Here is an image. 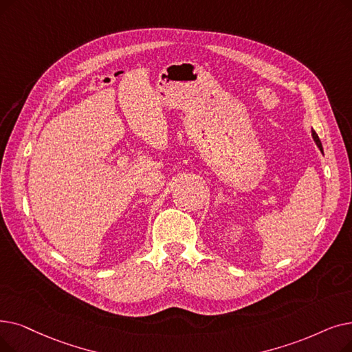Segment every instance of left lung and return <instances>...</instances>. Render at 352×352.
I'll use <instances>...</instances> for the list:
<instances>
[{"label": "left lung", "mask_w": 352, "mask_h": 352, "mask_svg": "<svg viewBox=\"0 0 352 352\" xmlns=\"http://www.w3.org/2000/svg\"><path fill=\"white\" fill-rule=\"evenodd\" d=\"M312 138H314V141L316 142V145H318V148L322 151V144H320V141H319V136L316 135V132L312 129Z\"/></svg>", "instance_id": "left-lung-1"}]
</instances>
